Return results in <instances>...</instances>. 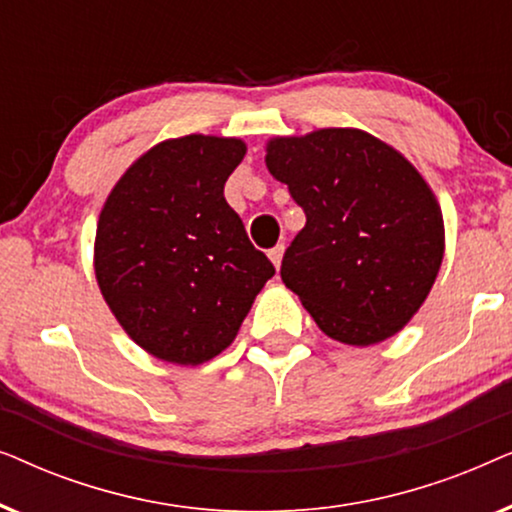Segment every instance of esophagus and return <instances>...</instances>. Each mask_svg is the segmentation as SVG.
Here are the masks:
<instances>
[{
  "mask_svg": "<svg viewBox=\"0 0 512 512\" xmlns=\"http://www.w3.org/2000/svg\"><path fill=\"white\" fill-rule=\"evenodd\" d=\"M270 261H272V265H275V268L279 270V265H282V258H284V244H277L275 249H270Z\"/></svg>",
  "mask_w": 512,
  "mask_h": 512,
  "instance_id": "esophagus-1",
  "label": "esophagus"
}]
</instances>
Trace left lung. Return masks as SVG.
<instances>
[{"label":"left lung","mask_w":512,"mask_h":512,"mask_svg":"<svg viewBox=\"0 0 512 512\" xmlns=\"http://www.w3.org/2000/svg\"><path fill=\"white\" fill-rule=\"evenodd\" d=\"M265 165L307 216L279 270L286 289L345 345L401 333L445 256L443 212L417 167L359 128L270 137Z\"/></svg>","instance_id":"1"}]
</instances>
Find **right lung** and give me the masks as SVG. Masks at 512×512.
<instances>
[{
	"label": "right lung",
	"instance_id": "right-lung-1",
	"mask_svg": "<svg viewBox=\"0 0 512 512\" xmlns=\"http://www.w3.org/2000/svg\"><path fill=\"white\" fill-rule=\"evenodd\" d=\"M244 153L240 137L163 139L104 200L97 286L128 338L160 361L200 366L219 356L275 275L223 198Z\"/></svg>",
	"mask_w": 512,
	"mask_h": 512
}]
</instances>
